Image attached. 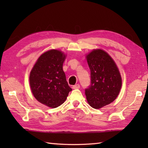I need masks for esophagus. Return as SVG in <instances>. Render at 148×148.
I'll return each mask as SVG.
<instances>
[{
    "instance_id": "1",
    "label": "esophagus",
    "mask_w": 148,
    "mask_h": 148,
    "mask_svg": "<svg viewBox=\"0 0 148 148\" xmlns=\"http://www.w3.org/2000/svg\"><path fill=\"white\" fill-rule=\"evenodd\" d=\"M72 88H73V89H79V88H80V85L79 84H76V85L72 86Z\"/></svg>"
}]
</instances>
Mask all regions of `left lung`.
I'll list each match as a JSON object with an SVG mask.
<instances>
[{
    "label": "left lung",
    "mask_w": 148,
    "mask_h": 148,
    "mask_svg": "<svg viewBox=\"0 0 148 148\" xmlns=\"http://www.w3.org/2000/svg\"><path fill=\"white\" fill-rule=\"evenodd\" d=\"M91 83L85 89L87 101L93 108L100 109L116 99L121 88V77L112 58L102 49L86 56Z\"/></svg>",
    "instance_id": "1"
}]
</instances>
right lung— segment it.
Instances as JSON below:
<instances>
[{"instance_id": "obj_1", "label": "right lung", "mask_w": 148, "mask_h": 148, "mask_svg": "<svg viewBox=\"0 0 148 148\" xmlns=\"http://www.w3.org/2000/svg\"><path fill=\"white\" fill-rule=\"evenodd\" d=\"M65 55L59 50L46 51L37 60L30 74V84L34 97L52 108L65 102L72 91L63 71Z\"/></svg>"}]
</instances>
